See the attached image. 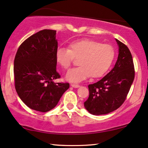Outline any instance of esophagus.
<instances>
[{"label": "esophagus", "mask_w": 148, "mask_h": 148, "mask_svg": "<svg viewBox=\"0 0 148 148\" xmlns=\"http://www.w3.org/2000/svg\"><path fill=\"white\" fill-rule=\"evenodd\" d=\"M71 86H72V87H74V88H78L80 87V85H77V84H71Z\"/></svg>", "instance_id": "1"}]
</instances>
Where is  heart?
I'll return each instance as SVG.
<instances>
[{
	"label": "heart",
	"instance_id": "b5f03b06",
	"mask_svg": "<svg viewBox=\"0 0 148 148\" xmlns=\"http://www.w3.org/2000/svg\"><path fill=\"white\" fill-rule=\"evenodd\" d=\"M115 50L107 44H101L91 39H84L70 43L69 48H59L56 51L57 62L65 70L78 59L80 66L69 71L66 78L78 83L91 76L99 78L108 70L115 58Z\"/></svg>",
	"mask_w": 148,
	"mask_h": 148
}]
</instances>
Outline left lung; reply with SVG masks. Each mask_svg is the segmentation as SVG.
<instances>
[{
  "mask_svg": "<svg viewBox=\"0 0 148 148\" xmlns=\"http://www.w3.org/2000/svg\"><path fill=\"white\" fill-rule=\"evenodd\" d=\"M119 55L114 68L96 83L88 85L89 96L84 102L86 109L95 115L117 109L126 100L134 78L132 57L126 45L116 39Z\"/></svg>",
  "mask_w": 148,
  "mask_h": 148,
  "instance_id": "8db88e82",
  "label": "left lung"
}]
</instances>
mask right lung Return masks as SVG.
<instances>
[{
  "label": "right lung",
  "mask_w": 148,
  "mask_h": 148,
  "mask_svg": "<svg viewBox=\"0 0 148 148\" xmlns=\"http://www.w3.org/2000/svg\"><path fill=\"white\" fill-rule=\"evenodd\" d=\"M58 48L56 31L44 29L22 43L14 59L15 88L22 102L31 109L47 112L55 107L68 83H55L60 78L56 70Z\"/></svg>",
  "instance_id": "1"
}]
</instances>
